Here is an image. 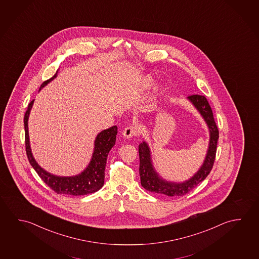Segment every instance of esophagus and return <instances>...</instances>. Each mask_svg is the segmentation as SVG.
<instances>
[{
  "instance_id": "obj_1",
  "label": "esophagus",
  "mask_w": 259,
  "mask_h": 259,
  "mask_svg": "<svg viewBox=\"0 0 259 259\" xmlns=\"http://www.w3.org/2000/svg\"><path fill=\"white\" fill-rule=\"evenodd\" d=\"M138 133H139V131H138V127L136 126H128V127L124 128L122 135L126 139H131L132 137L136 136Z\"/></svg>"
}]
</instances>
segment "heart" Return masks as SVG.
Masks as SVG:
<instances>
[{"label":"heart","instance_id":"heart-1","mask_svg":"<svg viewBox=\"0 0 259 259\" xmlns=\"http://www.w3.org/2000/svg\"><path fill=\"white\" fill-rule=\"evenodd\" d=\"M153 84V79H151L150 77H145L144 79H142L141 83V88L142 90H147V89L150 88Z\"/></svg>","mask_w":259,"mask_h":259}]
</instances>
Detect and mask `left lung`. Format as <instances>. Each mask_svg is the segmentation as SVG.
<instances>
[{"mask_svg": "<svg viewBox=\"0 0 259 259\" xmlns=\"http://www.w3.org/2000/svg\"><path fill=\"white\" fill-rule=\"evenodd\" d=\"M188 101L192 103L196 110L201 115L208 127L209 143L206 151V157L201 167L190 179L183 182H173L164 180L155 169L151 159V151L146 141H142L139 145L140 154V176L141 186L150 192L160 194L167 197L184 196L206 179L210 173L215 161L217 145L219 140V130L215 125L213 112L211 110L206 97L201 95H191Z\"/></svg>", "mask_w": 259, "mask_h": 259, "instance_id": "left-lung-1", "label": "left lung"}]
</instances>
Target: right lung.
<instances>
[{
    "label": "right lung",
    "mask_w": 259,
    "mask_h": 259,
    "mask_svg": "<svg viewBox=\"0 0 259 259\" xmlns=\"http://www.w3.org/2000/svg\"><path fill=\"white\" fill-rule=\"evenodd\" d=\"M57 72L53 78L44 81L41 84L39 91L50 83L57 77ZM34 100L30 102L24 115V128H25V147L29 162L34 170L38 173L39 178L48 185L53 191L57 194H64L70 196H83L88 194L94 193L102 188L105 178V166L108 154L116 142V135L118 133L117 126H112L107 130L100 132L94 141V149L92 153V159L87 167L78 175L70 177L53 175L45 170L37 163L33 155L31 153L29 130H28V119L30 116L31 108Z\"/></svg>",
    "instance_id": "1"
}]
</instances>
